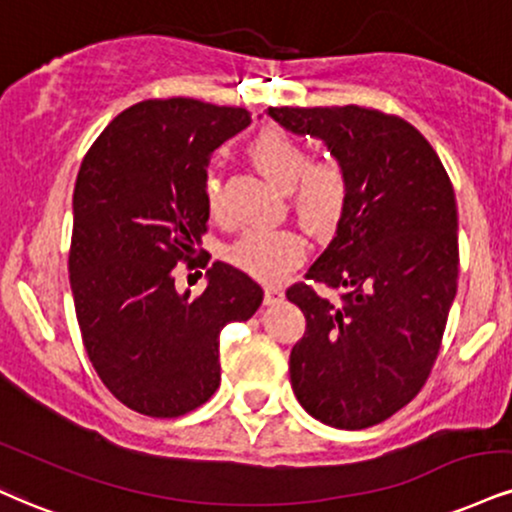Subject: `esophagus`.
<instances>
[{
	"label": "esophagus",
	"mask_w": 512,
	"mask_h": 512,
	"mask_svg": "<svg viewBox=\"0 0 512 512\" xmlns=\"http://www.w3.org/2000/svg\"><path fill=\"white\" fill-rule=\"evenodd\" d=\"M281 300H283V288H279V286L264 288V303L276 305V303H281Z\"/></svg>",
	"instance_id": "34e87169"
}]
</instances>
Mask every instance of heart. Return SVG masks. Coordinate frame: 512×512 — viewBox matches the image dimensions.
Returning a JSON list of instances; mask_svg holds the SVG:
<instances>
[{
	"label": "heart",
	"mask_w": 512,
	"mask_h": 512,
	"mask_svg": "<svg viewBox=\"0 0 512 512\" xmlns=\"http://www.w3.org/2000/svg\"><path fill=\"white\" fill-rule=\"evenodd\" d=\"M248 155L276 188L291 190L295 212L310 229L331 231L348 205V176L336 164H312V152L281 128H267L252 140ZM205 205L221 212L217 176L205 178ZM305 240L291 229H250L229 248V262L252 279L276 283L305 260Z\"/></svg>",
	"instance_id": "b5f03b06"
}]
</instances>
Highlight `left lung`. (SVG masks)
<instances>
[{
	"label": "left lung",
	"instance_id": "left-lung-1",
	"mask_svg": "<svg viewBox=\"0 0 512 512\" xmlns=\"http://www.w3.org/2000/svg\"><path fill=\"white\" fill-rule=\"evenodd\" d=\"M295 135L322 140L348 176L336 236L286 298L303 310L291 350L295 398L319 422L365 429L420 393L458 291V207L439 155L398 116L357 107H269Z\"/></svg>",
	"mask_w": 512,
	"mask_h": 512
}]
</instances>
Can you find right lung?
<instances>
[{"label": "right lung", "instance_id": "1", "mask_svg": "<svg viewBox=\"0 0 512 512\" xmlns=\"http://www.w3.org/2000/svg\"><path fill=\"white\" fill-rule=\"evenodd\" d=\"M250 112L190 97L145 100L104 128L73 190L71 293L85 350L109 391L150 417L200 408L221 381L219 334L262 305V288L214 262L178 293L174 267L207 231V164Z\"/></svg>", "mask_w": 512, "mask_h": 512}]
</instances>
